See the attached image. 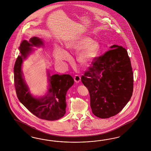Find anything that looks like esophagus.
<instances>
[{"instance_id":"obj_1","label":"esophagus","mask_w":151,"mask_h":151,"mask_svg":"<svg viewBox=\"0 0 151 151\" xmlns=\"http://www.w3.org/2000/svg\"><path fill=\"white\" fill-rule=\"evenodd\" d=\"M74 80L76 82H79L81 81V78L78 75H76L74 77Z\"/></svg>"}]
</instances>
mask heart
Wrapping results in <instances>:
<instances>
[{
	"label": "heart",
	"mask_w": 151,
	"mask_h": 151,
	"mask_svg": "<svg viewBox=\"0 0 151 151\" xmlns=\"http://www.w3.org/2000/svg\"><path fill=\"white\" fill-rule=\"evenodd\" d=\"M66 47L73 50H82L78 55V60L82 65H87L91 62L97 54L100 49V44L96 41H93L90 37L81 36L69 41L66 44ZM54 57L55 59L60 63L67 61L70 58L66 51L60 47L56 49Z\"/></svg>",
	"instance_id": "heart-1"
}]
</instances>
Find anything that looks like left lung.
I'll return each instance as SVG.
<instances>
[{"mask_svg":"<svg viewBox=\"0 0 151 151\" xmlns=\"http://www.w3.org/2000/svg\"><path fill=\"white\" fill-rule=\"evenodd\" d=\"M81 81L89 91L93 114L107 119L119 114L131 99L133 90L132 68L126 49L111 46L94 59Z\"/></svg>","mask_w":151,"mask_h":151,"instance_id":"1","label":"left lung"}]
</instances>
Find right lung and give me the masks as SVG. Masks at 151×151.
Listing matches in <instances>:
<instances>
[{
    "label": "right lung",
    "mask_w": 151,
    "mask_h": 151,
    "mask_svg": "<svg viewBox=\"0 0 151 151\" xmlns=\"http://www.w3.org/2000/svg\"><path fill=\"white\" fill-rule=\"evenodd\" d=\"M41 46H44V42L37 37H32L29 41H22L19 47L20 54L14 65V85L19 100L32 114L39 119L54 121L61 119L66 113V92L73 85L74 80L69 74L50 76L48 73L47 94L39 98L32 96L23 78L22 66L23 60L32 50V47Z\"/></svg>",
    "instance_id": "obj_1"
}]
</instances>
